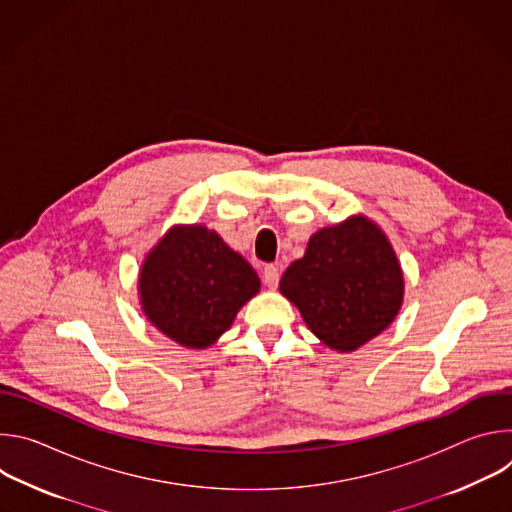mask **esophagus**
I'll use <instances>...</instances> for the list:
<instances>
[{"mask_svg":"<svg viewBox=\"0 0 512 512\" xmlns=\"http://www.w3.org/2000/svg\"><path fill=\"white\" fill-rule=\"evenodd\" d=\"M263 283L269 287V289H275L277 283H279V269L275 265H265L263 267Z\"/></svg>","mask_w":512,"mask_h":512,"instance_id":"1","label":"esophagus"}]
</instances>
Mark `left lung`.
Returning <instances> with one entry per match:
<instances>
[{
	"mask_svg": "<svg viewBox=\"0 0 512 512\" xmlns=\"http://www.w3.org/2000/svg\"><path fill=\"white\" fill-rule=\"evenodd\" d=\"M312 334L336 352L367 344L397 318L405 279L383 229L364 214L316 231L279 281Z\"/></svg>",
	"mask_w": 512,
	"mask_h": 512,
	"instance_id": "8db88e82",
	"label": "left lung"
}]
</instances>
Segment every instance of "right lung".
<instances>
[{
    "mask_svg": "<svg viewBox=\"0 0 512 512\" xmlns=\"http://www.w3.org/2000/svg\"><path fill=\"white\" fill-rule=\"evenodd\" d=\"M259 275L223 237L204 225H174L145 255L139 306L150 324L176 344L204 350L259 294Z\"/></svg>",
    "mask_w": 512,
    "mask_h": 512,
    "instance_id": "add662e5",
    "label": "right lung"
}]
</instances>
